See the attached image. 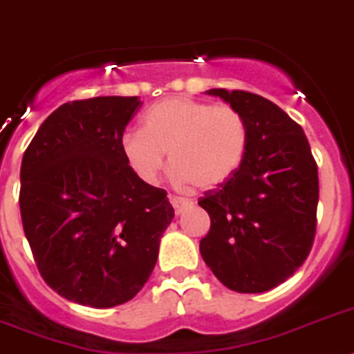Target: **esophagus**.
Returning a JSON list of instances; mask_svg holds the SVG:
<instances>
[{
  "label": "esophagus",
  "instance_id": "1",
  "mask_svg": "<svg viewBox=\"0 0 354 354\" xmlns=\"http://www.w3.org/2000/svg\"><path fill=\"white\" fill-rule=\"evenodd\" d=\"M171 203H172V207H174V212H176L178 216L192 207V201L183 200V198H176V196H171Z\"/></svg>",
  "mask_w": 354,
  "mask_h": 354
}]
</instances>
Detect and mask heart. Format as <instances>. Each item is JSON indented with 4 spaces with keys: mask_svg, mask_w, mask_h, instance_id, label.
Here are the masks:
<instances>
[{
    "mask_svg": "<svg viewBox=\"0 0 354 354\" xmlns=\"http://www.w3.org/2000/svg\"><path fill=\"white\" fill-rule=\"evenodd\" d=\"M127 165L144 180L156 182L165 167L182 185L210 191L236 174L248 147V122L232 106L172 97L154 104L142 117V131L120 140Z\"/></svg>",
    "mask_w": 354,
    "mask_h": 354,
    "instance_id": "1",
    "label": "heart"
}]
</instances>
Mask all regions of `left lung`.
<instances>
[{
  "mask_svg": "<svg viewBox=\"0 0 354 354\" xmlns=\"http://www.w3.org/2000/svg\"><path fill=\"white\" fill-rule=\"evenodd\" d=\"M207 93L246 118L248 147L236 174L198 200L210 216L201 257L234 292H268L292 277L313 246L317 162L302 127L272 100L243 90Z\"/></svg>",
  "mask_w": 354,
  "mask_h": 354,
  "instance_id": "8db88e82",
  "label": "left lung"
}]
</instances>
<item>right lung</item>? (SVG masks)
I'll return each mask as SVG.
<instances>
[{"label": "right lung", "instance_id": "add662e5", "mask_svg": "<svg viewBox=\"0 0 354 354\" xmlns=\"http://www.w3.org/2000/svg\"><path fill=\"white\" fill-rule=\"evenodd\" d=\"M140 106L138 97L62 104L23 154V230L44 283L77 304L131 301L174 218L167 192L140 180L122 154Z\"/></svg>", "mask_w": 354, "mask_h": 354}]
</instances>
